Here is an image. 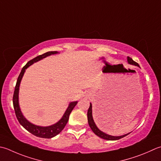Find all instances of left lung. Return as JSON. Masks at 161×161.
Returning <instances> with one entry per match:
<instances>
[{
  "label": "left lung",
  "mask_w": 161,
  "mask_h": 161,
  "mask_svg": "<svg viewBox=\"0 0 161 161\" xmlns=\"http://www.w3.org/2000/svg\"><path fill=\"white\" fill-rule=\"evenodd\" d=\"M128 62L130 64L132 65H135L136 66H138V67H140L139 64L136 63L135 61H134L133 59H132L130 57H129L128 56ZM87 118H88V122H89V125L90 128H91V130L94 133H95L97 136L103 138V139H105L107 140H117L121 139L122 137H124L125 136H126L128 134H125L124 135H121V136H112V135H109L108 134H106L105 133H103L101 130H100L96 126V125L95 124V123H94V121L93 119V116H92V105H91V104H90V107L89 109H88V112H87Z\"/></svg>",
  "instance_id": "8db88e82"
}]
</instances>
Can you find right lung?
Here are the masks:
<instances>
[{"instance_id": "right-lung-1", "label": "right lung", "mask_w": 161, "mask_h": 161, "mask_svg": "<svg viewBox=\"0 0 161 161\" xmlns=\"http://www.w3.org/2000/svg\"><path fill=\"white\" fill-rule=\"evenodd\" d=\"M58 53L57 52H46L42 55L37 56V57L31 60V61H28L27 64L24 66L19 75L17 83H16V86L14 88V91L13 94V99H12L15 114L17 118V120L19 121V124L25 129H26V130H27L28 132H30L31 134L36 135L37 137H42V138H52L61 133L63 129L65 128V125L67 124L69 119V116H70V113L72 111L73 108H75V106L77 105V101L72 102L70 103V105H69L67 110L65 111L64 115L63 116V117L61 118V120L56 123V124H53L52 125H50V126H47V127L37 126V125L31 124V123L29 121H28L26 119H25L24 116L22 115L19 106V101H18L19 89V84L21 82V78L24 74L25 70H26L28 66L32 65L35 62L38 61L42 59L43 58H45L46 56H48L52 54H54V53Z\"/></svg>"}]
</instances>
